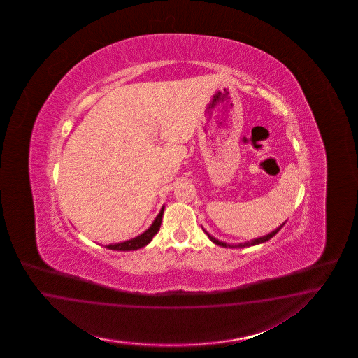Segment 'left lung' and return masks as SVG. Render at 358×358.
I'll return each mask as SVG.
<instances>
[{"label":"left lung","instance_id":"left-lung-1","mask_svg":"<svg viewBox=\"0 0 358 358\" xmlns=\"http://www.w3.org/2000/svg\"><path fill=\"white\" fill-rule=\"evenodd\" d=\"M286 223V222H285ZM285 223H282V226H280V227L277 228V229H274L273 232H271V234H268V235H265V236H262V238H255V240H250V241H247V243H240V244H236V245H229V244H227V243H223V241H219L217 238H213L208 232H206L205 229V232H206L207 236H208V238L214 243V244H217V245H220V247H224V248H227V247H231V248H235V247H238V248H244V247H250V245H256V244H261V243H265V241H268V240H271L280 229H281L282 227H283V224Z\"/></svg>","mask_w":358,"mask_h":358}]
</instances>
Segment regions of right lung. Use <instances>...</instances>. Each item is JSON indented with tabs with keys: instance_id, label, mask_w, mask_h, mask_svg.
<instances>
[{
	"instance_id": "add662e5",
	"label": "right lung",
	"mask_w": 358,
	"mask_h": 358,
	"mask_svg": "<svg viewBox=\"0 0 358 358\" xmlns=\"http://www.w3.org/2000/svg\"><path fill=\"white\" fill-rule=\"evenodd\" d=\"M163 214L164 206L162 207V210H160L159 215H157L156 219L153 220L151 227L148 228L145 232H143V234L139 235L138 238H131V240L123 241V243H118V244H108L106 248L113 250H139V248H143V247H145V245L151 241L152 238L159 232L160 226H162V220H163Z\"/></svg>"
}]
</instances>
